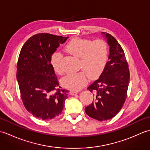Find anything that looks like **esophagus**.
<instances>
[{"label":"esophagus","instance_id":"obj_1","mask_svg":"<svg viewBox=\"0 0 150 150\" xmlns=\"http://www.w3.org/2000/svg\"><path fill=\"white\" fill-rule=\"evenodd\" d=\"M77 93H78V91H69V94L71 95H75Z\"/></svg>","mask_w":150,"mask_h":150}]
</instances>
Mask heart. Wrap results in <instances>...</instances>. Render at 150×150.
<instances>
[{
    "mask_svg": "<svg viewBox=\"0 0 150 150\" xmlns=\"http://www.w3.org/2000/svg\"><path fill=\"white\" fill-rule=\"evenodd\" d=\"M66 50L71 55L80 58V68L83 71L70 73L62 79L64 86L73 91H79L87 83L88 77L91 79L97 78L103 72L107 63L108 47L104 40L92 41L82 38H74L66 44ZM62 55L54 53L51 58V64L59 74H62Z\"/></svg>",
    "mask_w": 150,
    "mask_h": 150,
    "instance_id": "obj_1",
    "label": "heart"
}]
</instances>
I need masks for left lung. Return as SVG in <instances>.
<instances>
[{
	"label": "left lung",
	"mask_w": 150,
	"mask_h": 150,
	"mask_svg": "<svg viewBox=\"0 0 150 150\" xmlns=\"http://www.w3.org/2000/svg\"><path fill=\"white\" fill-rule=\"evenodd\" d=\"M110 46L109 60L99 78L87 89L93 92V103L85 108L88 116L97 120L112 119L119 112L127 97L129 71L122 47L110 34L102 32Z\"/></svg>",
	"instance_id": "8db88e82"
}]
</instances>
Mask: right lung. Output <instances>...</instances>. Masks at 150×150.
<instances>
[{
	"label": "right lung",
	"instance_id": "right-lung-1",
	"mask_svg": "<svg viewBox=\"0 0 150 150\" xmlns=\"http://www.w3.org/2000/svg\"><path fill=\"white\" fill-rule=\"evenodd\" d=\"M68 37L38 33L22 46L17 66V79L26 109L42 120L62 113L68 91L61 90L51 64L53 53Z\"/></svg>",
	"mask_w": 150,
	"mask_h": 150
}]
</instances>
